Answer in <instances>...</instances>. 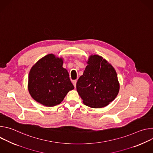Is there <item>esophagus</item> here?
Segmentation results:
<instances>
[{"label":"esophagus","mask_w":153,"mask_h":153,"mask_svg":"<svg viewBox=\"0 0 153 153\" xmlns=\"http://www.w3.org/2000/svg\"><path fill=\"white\" fill-rule=\"evenodd\" d=\"M76 83H77V80H73V84L74 85V88H76Z\"/></svg>","instance_id":"1"}]
</instances>
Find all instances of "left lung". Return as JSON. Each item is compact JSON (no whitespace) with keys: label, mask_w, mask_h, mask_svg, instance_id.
<instances>
[{"label":"left lung","mask_w":153,"mask_h":153,"mask_svg":"<svg viewBox=\"0 0 153 153\" xmlns=\"http://www.w3.org/2000/svg\"><path fill=\"white\" fill-rule=\"evenodd\" d=\"M87 63L76 83L77 91L85 105L94 108L104 107L118 94L117 73L111 64L98 55L91 56Z\"/></svg>","instance_id":"obj_1"}]
</instances>
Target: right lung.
Wrapping results in <instances>:
<instances>
[{"instance_id": "right-lung-1", "label": "right lung", "mask_w": 153, "mask_h": 153, "mask_svg": "<svg viewBox=\"0 0 153 153\" xmlns=\"http://www.w3.org/2000/svg\"><path fill=\"white\" fill-rule=\"evenodd\" d=\"M62 58L52 54L40 59L28 76V91L37 102L53 106L60 104L67 94L74 88L68 72L62 67Z\"/></svg>"}]
</instances>
